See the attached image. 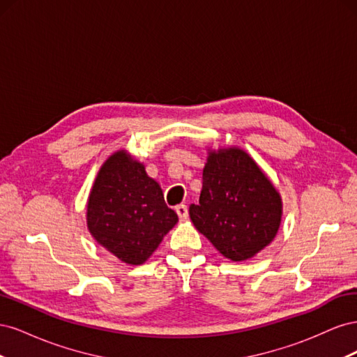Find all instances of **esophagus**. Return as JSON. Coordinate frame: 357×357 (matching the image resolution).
Wrapping results in <instances>:
<instances>
[{"label":"esophagus","mask_w":357,"mask_h":357,"mask_svg":"<svg viewBox=\"0 0 357 357\" xmlns=\"http://www.w3.org/2000/svg\"><path fill=\"white\" fill-rule=\"evenodd\" d=\"M176 213L178 214V218L181 219V220H185V219H188V207L185 204H180V205H177L176 207Z\"/></svg>","instance_id":"esophagus-1"}]
</instances>
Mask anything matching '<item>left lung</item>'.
<instances>
[{
    "mask_svg": "<svg viewBox=\"0 0 357 357\" xmlns=\"http://www.w3.org/2000/svg\"><path fill=\"white\" fill-rule=\"evenodd\" d=\"M189 215L220 255L243 262L275 238L283 201L274 183L245 150L208 149L199 202L190 204Z\"/></svg>",
    "mask_w": 357,
    "mask_h": 357,
    "instance_id": "left-lung-1",
    "label": "left lung"
}]
</instances>
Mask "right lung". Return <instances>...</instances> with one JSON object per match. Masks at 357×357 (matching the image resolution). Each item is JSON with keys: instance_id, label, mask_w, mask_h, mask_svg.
Listing matches in <instances>:
<instances>
[{"instance_id": "add662e5", "label": "right lung", "mask_w": 357, "mask_h": 357, "mask_svg": "<svg viewBox=\"0 0 357 357\" xmlns=\"http://www.w3.org/2000/svg\"><path fill=\"white\" fill-rule=\"evenodd\" d=\"M177 222L144 164L126 150L107 158L86 205V223L96 243L119 261L142 265Z\"/></svg>"}]
</instances>
